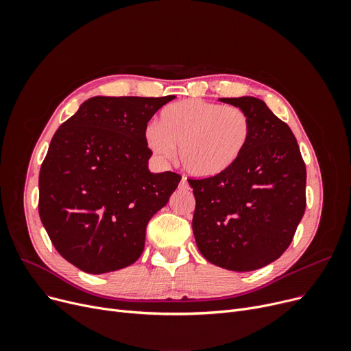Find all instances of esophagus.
<instances>
[{
  "label": "esophagus",
  "instance_id": "esophagus-1",
  "mask_svg": "<svg viewBox=\"0 0 351 351\" xmlns=\"http://www.w3.org/2000/svg\"><path fill=\"white\" fill-rule=\"evenodd\" d=\"M180 188H183V189H189V183H188L186 178H182V179H180Z\"/></svg>",
  "mask_w": 351,
  "mask_h": 351
}]
</instances>
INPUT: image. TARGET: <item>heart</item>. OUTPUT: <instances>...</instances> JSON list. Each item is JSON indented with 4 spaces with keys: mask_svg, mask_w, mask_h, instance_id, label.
I'll list each match as a JSON object with an SVG mask.
<instances>
[{
    "mask_svg": "<svg viewBox=\"0 0 351 351\" xmlns=\"http://www.w3.org/2000/svg\"><path fill=\"white\" fill-rule=\"evenodd\" d=\"M252 122L236 106L204 99H183L166 105L159 123H149L145 141L162 160L179 156L185 171L195 178H212L226 172L249 145Z\"/></svg>",
    "mask_w": 351,
    "mask_h": 351,
    "instance_id": "1",
    "label": "heart"
}]
</instances>
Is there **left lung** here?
Here are the masks:
<instances>
[{
  "mask_svg": "<svg viewBox=\"0 0 351 351\" xmlns=\"http://www.w3.org/2000/svg\"><path fill=\"white\" fill-rule=\"evenodd\" d=\"M252 122L249 145L226 172L188 179L199 252L219 267L250 271L285 253L306 209V165L287 123L254 97L220 98Z\"/></svg>",
  "mask_w": 351,
  "mask_h": 351,
  "instance_id": "1",
  "label": "left lung"
}]
</instances>
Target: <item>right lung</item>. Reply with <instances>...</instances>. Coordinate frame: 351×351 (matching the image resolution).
<instances>
[{
	"mask_svg": "<svg viewBox=\"0 0 351 351\" xmlns=\"http://www.w3.org/2000/svg\"><path fill=\"white\" fill-rule=\"evenodd\" d=\"M94 97L51 139L40 171V217L53 247L90 274L135 263L146 226L175 192L180 175L152 173L147 122L172 101Z\"/></svg>",
	"mask_w": 351,
	"mask_h": 351,
	"instance_id": "add662e5",
	"label": "right lung"
}]
</instances>
